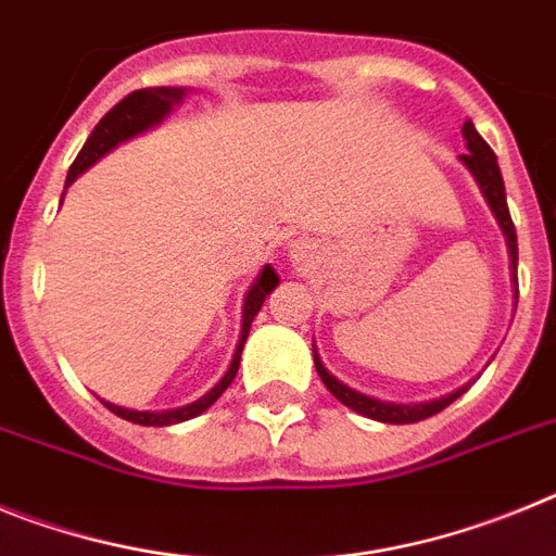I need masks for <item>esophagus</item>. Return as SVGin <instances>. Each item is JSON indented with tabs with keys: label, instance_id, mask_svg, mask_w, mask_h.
Wrapping results in <instances>:
<instances>
[{
	"label": "esophagus",
	"instance_id": "34e87169",
	"mask_svg": "<svg viewBox=\"0 0 556 556\" xmlns=\"http://www.w3.org/2000/svg\"><path fill=\"white\" fill-rule=\"evenodd\" d=\"M306 258V250H294V262H303Z\"/></svg>",
	"mask_w": 556,
	"mask_h": 556
}]
</instances>
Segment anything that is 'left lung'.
Masks as SVG:
<instances>
[{
    "mask_svg": "<svg viewBox=\"0 0 556 556\" xmlns=\"http://www.w3.org/2000/svg\"><path fill=\"white\" fill-rule=\"evenodd\" d=\"M465 132V141H468V152L459 155L462 164L468 166L473 172V178L479 180L481 191H484V198H488L490 208H493L495 219H498L501 230L507 236V244H509V255H513V275L518 273V236H515V225L513 217H509V208H507V191H504V178H501V169H498V161H495V152L490 150V144L479 136V130L473 127V122H465L462 127ZM515 283H518V275H515ZM314 367H317V376L323 378V384L328 387L333 397H337L339 404H345L348 409H353L356 415H365L370 420H381V424H420L426 417L437 415V412H443L445 406H451L462 392L468 390V387H462V390L451 392V395L440 397V401H431V404H415V406H401V404H384V401H376V397H367L362 392L351 390L345 387L342 381L331 376V372L323 367V362L317 358L314 353Z\"/></svg>",
    "mask_w": 556,
    "mask_h": 556,
    "instance_id": "1",
    "label": "left lung"
}]
</instances>
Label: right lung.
<instances>
[{
  "label": "right lung",
  "mask_w": 556,
  "mask_h": 556,
  "mask_svg": "<svg viewBox=\"0 0 556 556\" xmlns=\"http://www.w3.org/2000/svg\"><path fill=\"white\" fill-rule=\"evenodd\" d=\"M184 97L180 88H141V91H132L127 94L125 100H119L111 111L105 113L100 119V125L94 127V132L88 136V141L83 144L80 155L75 159V164L68 166V175H66V186L86 172L88 166L94 164L100 155H105L111 147H116L119 141L130 139L136 132L147 130L150 125H159L164 119L166 113L172 111V102H178ZM278 287V275H275L273 267H264L262 278L253 283V289L248 292V301H244V320H242V337H239V345H236L233 353V362H230V370L225 372L223 381H219L214 390L208 392L205 397H200L198 404L184 406V409H175V412H132V409H122V406H113V404H102L113 412V415H119L122 420H130V424H139V426H169V424H184L189 417H198L200 412L208 409L219 395L230 387V381L236 378V370H239V358H242V348L248 342V333H250V323L253 317L258 314L262 308L264 298H267L273 289Z\"/></svg>",
  "instance_id": "right-lung-1"
}]
</instances>
